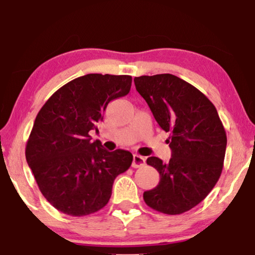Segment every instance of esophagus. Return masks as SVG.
I'll return each mask as SVG.
<instances>
[{
  "instance_id": "esophagus-1",
  "label": "esophagus",
  "mask_w": 255,
  "mask_h": 255,
  "mask_svg": "<svg viewBox=\"0 0 255 255\" xmlns=\"http://www.w3.org/2000/svg\"><path fill=\"white\" fill-rule=\"evenodd\" d=\"M145 158L144 156L139 155V154H134L133 155V160H132V167L133 168H139V167H142L145 165Z\"/></svg>"
}]
</instances>
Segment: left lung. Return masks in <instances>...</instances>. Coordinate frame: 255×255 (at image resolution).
<instances>
[{
    "instance_id": "left-lung-1",
    "label": "left lung",
    "mask_w": 255,
    "mask_h": 255,
    "mask_svg": "<svg viewBox=\"0 0 255 255\" xmlns=\"http://www.w3.org/2000/svg\"><path fill=\"white\" fill-rule=\"evenodd\" d=\"M137 92L148 104L163 131L172 158L149 156L147 165L160 174L159 184L144 193L149 208L180 215L201 203L221 176L226 132L210 100L193 85L173 74L134 78Z\"/></svg>"
}]
</instances>
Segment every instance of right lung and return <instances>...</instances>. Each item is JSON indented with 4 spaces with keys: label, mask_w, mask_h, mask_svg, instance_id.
<instances>
[{
    "label": "right lung",
    "mask_w": 255,
    "mask_h": 255,
    "mask_svg": "<svg viewBox=\"0 0 255 255\" xmlns=\"http://www.w3.org/2000/svg\"><path fill=\"white\" fill-rule=\"evenodd\" d=\"M131 83L130 75L80 76L59 88L38 113L26 161L41 194L62 214L82 217L101 210L115 179L130 168V152H108L89 132L99 131L108 103L128 95Z\"/></svg>",
    "instance_id": "obj_1"
}]
</instances>
